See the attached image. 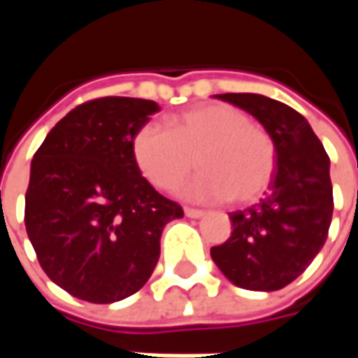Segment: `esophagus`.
<instances>
[{
  "mask_svg": "<svg viewBox=\"0 0 358 358\" xmlns=\"http://www.w3.org/2000/svg\"><path fill=\"white\" fill-rule=\"evenodd\" d=\"M184 215H186V217H189V218H201L203 210L189 209V207H186V209H184Z\"/></svg>",
  "mask_w": 358,
  "mask_h": 358,
  "instance_id": "esophagus-1",
  "label": "esophagus"
}]
</instances>
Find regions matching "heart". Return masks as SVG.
<instances>
[{"instance_id":"obj_1","label":"heart","mask_w":358,"mask_h":358,"mask_svg":"<svg viewBox=\"0 0 358 358\" xmlns=\"http://www.w3.org/2000/svg\"><path fill=\"white\" fill-rule=\"evenodd\" d=\"M132 159L157 187H172L195 169L203 172L178 187L192 201L253 203L276 172V148L268 134L232 105L213 103L172 120V132L157 122L140 126L132 138Z\"/></svg>"}]
</instances>
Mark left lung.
I'll use <instances>...</instances> for the list:
<instances>
[{"label": "left lung", "mask_w": 358, "mask_h": 358, "mask_svg": "<svg viewBox=\"0 0 358 358\" xmlns=\"http://www.w3.org/2000/svg\"><path fill=\"white\" fill-rule=\"evenodd\" d=\"M248 110L276 148V172L264 199L230 213L234 232L210 257L234 285L276 292L301 276L328 238L334 213L330 157L308 120L261 94H217Z\"/></svg>", "instance_id": "8db88e82"}]
</instances>
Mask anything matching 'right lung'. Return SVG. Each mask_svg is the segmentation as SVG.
<instances>
[{"label": "right lung", "mask_w": 358, "mask_h": 358, "mask_svg": "<svg viewBox=\"0 0 358 358\" xmlns=\"http://www.w3.org/2000/svg\"><path fill=\"white\" fill-rule=\"evenodd\" d=\"M161 109L140 97L82 103L53 126L30 164L24 224L43 272L90 303L140 289L161 255V234L184 217L141 176L136 130Z\"/></svg>", "instance_id": "1"}]
</instances>
